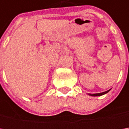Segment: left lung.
Instances as JSON below:
<instances>
[{"label":"left lung","mask_w":129,"mask_h":129,"mask_svg":"<svg viewBox=\"0 0 129 129\" xmlns=\"http://www.w3.org/2000/svg\"><path fill=\"white\" fill-rule=\"evenodd\" d=\"M109 91H110V90H107V91L106 92H100V93H95V94H90V93H88V95H91V96H101V95H104V94H106L107 92H108Z\"/></svg>","instance_id":"left-lung-1"}]
</instances>
